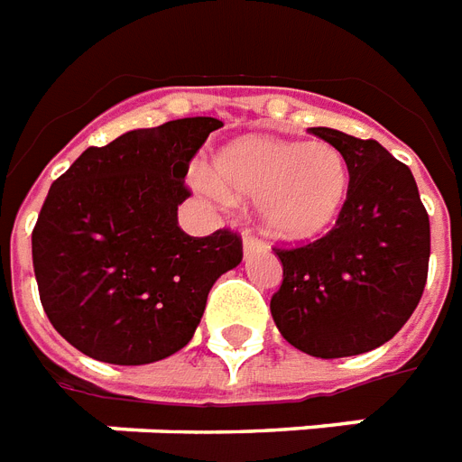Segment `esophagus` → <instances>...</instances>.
Instances as JSON below:
<instances>
[{
	"label": "esophagus",
	"instance_id": "esophagus-1",
	"mask_svg": "<svg viewBox=\"0 0 462 462\" xmlns=\"http://www.w3.org/2000/svg\"><path fill=\"white\" fill-rule=\"evenodd\" d=\"M242 247H245V252H252V250H260L262 247V240L257 237V235H252V232H242Z\"/></svg>",
	"mask_w": 462,
	"mask_h": 462
}]
</instances>
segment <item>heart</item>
Wrapping results in <instances>:
<instances>
[{
	"label": "heart",
	"mask_w": 462,
	"mask_h": 462,
	"mask_svg": "<svg viewBox=\"0 0 462 462\" xmlns=\"http://www.w3.org/2000/svg\"><path fill=\"white\" fill-rule=\"evenodd\" d=\"M215 175L195 171V188L227 200L225 187L257 198L264 230L280 240H314L329 230L348 195V165L331 143L245 135L215 155Z\"/></svg>",
	"instance_id": "b5f03b06"
}]
</instances>
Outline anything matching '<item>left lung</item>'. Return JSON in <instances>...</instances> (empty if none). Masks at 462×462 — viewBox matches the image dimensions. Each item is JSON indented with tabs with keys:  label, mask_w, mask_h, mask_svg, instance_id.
<instances>
[{
	"label": "left lung",
	"mask_w": 462,
	"mask_h": 462,
	"mask_svg": "<svg viewBox=\"0 0 462 462\" xmlns=\"http://www.w3.org/2000/svg\"><path fill=\"white\" fill-rule=\"evenodd\" d=\"M348 165L337 225L297 247H274L282 284L270 310L282 337L310 356L341 358L393 339L423 297L430 222L408 165L381 143L310 128Z\"/></svg>",
	"instance_id": "8db88e82"
}]
</instances>
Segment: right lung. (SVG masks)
Wrapping results in <instances>:
<instances>
[{
  "label": "right lung",
  "instance_id": "add662e5",
  "mask_svg": "<svg viewBox=\"0 0 462 462\" xmlns=\"http://www.w3.org/2000/svg\"><path fill=\"white\" fill-rule=\"evenodd\" d=\"M220 125L198 116L123 133L51 182L32 232L39 300L86 356L141 366L180 351L215 280L242 262L237 232L178 227L182 178Z\"/></svg>",
  "mask_w": 462,
  "mask_h": 462
}]
</instances>
